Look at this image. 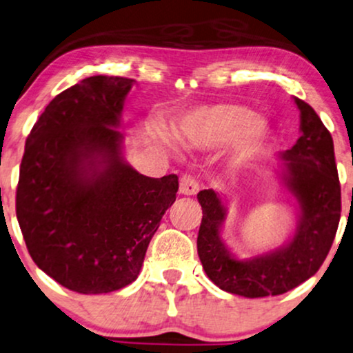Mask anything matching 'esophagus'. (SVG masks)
<instances>
[{"mask_svg":"<svg viewBox=\"0 0 353 353\" xmlns=\"http://www.w3.org/2000/svg\"><path fill=\"white\" fill-rule=\"evenodd\" d=\"M199 182H197V179H195L194 176H192V174H182V177H181V185H179V190H181V194H184V195H195L199 192Z\"/></svg>","mask_w":353,"mask_h":353,"instance_id":"1","label":"esophagus"}]
</instances>
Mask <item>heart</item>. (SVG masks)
Here are the masks:
<instances>
[{"mask_svg":"<svg viewBox=\"0 0 353 353\" xmlns=\"http://www.w3.org/2000/svg\"><path fill=\"white\" fill-rule=\"evenodd\" d=\"M182 143L195 148L212 150L230 143V163L233 166L254 161L265 153L272 132L264 120L239 104L202 105L184 115L176 127Z\"/></svg>","mask_w":353,"mask_h":353,"instance_id":"1","label":"heart"}]
</instances>
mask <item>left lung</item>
I'll list each match as a JSON object with an SVG mask.
<instances>
[{"label":"left lung","instance_id":"8db88e82","mask_svg":"<svg viewBox=\"0 0 353 353\" xmlns=\"http://www.w3.org/2000/svg\"><path fill=\"white\" fill-rule=\"evenodd\" d=\"M300 109L301 137L280 153L282 179L300 205V220L293 238L282 248L239 261L221 241L226 207L218 192L197 194L202 205L197 252L205 274L216 287L246 298L276 296L313 276L327 257L341 220V184L331 133L305 101Z\"/></svg>","mask_w":353,"mask_h":353}]
</instances>
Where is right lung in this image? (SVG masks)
Instances as JSON below:
<instances>
[{
	"instance_id": "1",
	"label": "right lung",
	"mask_w": 353,
	"mask_h": 353,
	"mask_svg": "<svg viewBox=\"0 0 353 353\" xmlns=\"http://www.w3.org/2000/svg\"><path fill=\"white\" fill-rule=\"evenodd\" d=\"M133 79L91 77L55 96L26 140L16 215L26 246L55 282L110 293L140 274L176 202V174L135 171L122 156L120 114Z\"/></svg>"
}]
</instances>
